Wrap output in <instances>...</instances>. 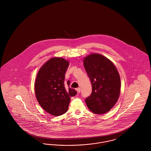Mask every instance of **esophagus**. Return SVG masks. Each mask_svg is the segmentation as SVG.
Instances as JSON below:
<instances>
[{
    "label": "esophagus",
    "mask_w": 151,
    "mask_h": 151,
    "mask_svg": "<svg viewBox=\"0 0 151 151\" xmlns=\"http://www.w3.org/2000/svg\"><path fill=\"white\" fill-rule=\"evenodd\" d=\"M76 91H77V92H78V93H79L80 92V88H76Z\"/></svg>",
    "instance_id": "34e87169"
}]
</instances>
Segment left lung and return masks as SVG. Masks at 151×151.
Returning <instances> with one entry per match:
<instances>
[{"label":"left lung","mask_w":151,"mask_h":151,"mask_svg":"<svg viewBox=\"0 0 151 151\" xmlns=\"http://www.w3.org/2000/svg\"><path fill=\"white\" fill-rule=\"evenodd\" d=\"M83 63L92 86V93L86 99V105L94 114H105L119 99V74L114 63L100 54H89L84 58Z\"/></svg>","instance_id":"8db88e82"}]
</instances>
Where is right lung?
I'll use <instances>...</instances> for the list:
<instances>
[{
    "label": "right lung",
    "mask_w": 151,
    "mask_h": 151,
    "mask_svg": "<svg viewBox=\"0 0 151 151\" xmlns=\"http://www.w3.org/2000/svg\"><path fill=\"white\" fill-rule=\"evenodd\" d=\"M69 62L62 58H52L40 68L37 75L35 90L36 99L46 112L54 116L65 114L71 97L77 92L65 83V73Z\"/></svg>",
    "instance_id": "right-lung-1"
}]
</instances>
